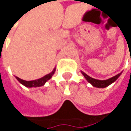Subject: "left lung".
Wrapping results in <instances>:
<instances>
[{
  "label": "left lung",
  "mask_w": 131,
  "mask_h": 131,
  "mask_svg": "<svg viewBox=\"0 0 131 131\" xmlns=\"http://www.w3.org/2000/svg\"><path fill=\"white\" fill-rule=\"evenodd\" d=\"M82 75L84 76V78L86 79V80L88 81L89 83H90L93 87L95 88H104L107 86H109L110 84H111L112 83H113L114 81H116V80L120 76V75L122 74V73L117 74L116 75L112 77L111 79H108L107 80H99V79H96L93 78H91L90 76L88 75L86 73H84V72L81 71Z\"/></svg>",
  "instance_id": "obj_1"
}]
</instances>
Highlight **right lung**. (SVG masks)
<instances>
[{"label": "right lung", "instance_id": "right-lung-1", "mask_svg": "<svg viewBox=\"0 0 131 131\" xmlns=\"http://www.w3.org/2000/svg\"><path fill=\"white\" fill-rule=\"evenodd\" d=\"M55 72H56V68H54L53 70L51 73L46 75H44L42 78L36 79V80H33V81H25V80H23V79H20V78L17 77V76L15 78L21 84L24 85L27 88H38V87L43 86L45 84V83L48 80H50V79L52 78V76L54 75Z\"/></svg>", "mask_w": 131, "mask_h": 131}]
</instances>
